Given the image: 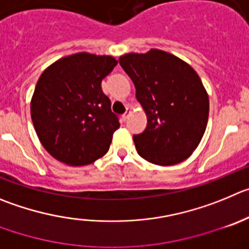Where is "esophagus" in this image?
Listing matches in <instances>:
<instances>
[{"label": "esophagus", "instance_id": "esophagus-1", "mask_svg": "<svg viewBox=\"0 0 249 249\" xmlns=\"http://www.w3.org/2000/svg\"><path fill=\"white\" fill-rule=\"evenodd\" d=\"M130 113H131V110H130V108H126V111H125V113L123 114V119H124V122H126V120L129 119Z\"/></svg>", "mask_w": 249, "mask_h": 249}]
</instances>
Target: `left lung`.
I'll list each match as a JSON object with an SVG mask.
<instances>
[{"instance_id":"8db88e82","label":"left lung","mask_w":249,"mask_h":249,"mask_svg":"<svg viewBox=\"0 0 249 249\" xmlns=\"http://www.w3.org/2000/svg\"><path fill=\"white\" fill-rule=\"evenodd\" d=\"M120 66L136 88V99L147 125L134 135L138 153L146 161L171 166L184 161L198 147L209 118V97L198 73L166 51L120 56Z\"/></svg>"}]
</instances>
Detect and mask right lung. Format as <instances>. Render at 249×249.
I'll use <instances>...</instances> for the list:
<instances>
[{"label":"right lung","mask_w":249,"mask_h":249,"mask_svg":"<svg viewBox=\"0 0 249 249\" xmlns=\"http://www.w3.org/2000/svg\"><path fill=\"white\" fill-rule=\"evenodd\" d=\"M117 64L113 56L80 53L39 77L30 114L41 145L57 161L85 166L108 152L120 123L101 83Z\"/></svg>","instance_id":"obj_1"}]
</instances>
